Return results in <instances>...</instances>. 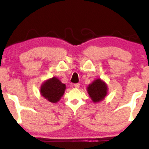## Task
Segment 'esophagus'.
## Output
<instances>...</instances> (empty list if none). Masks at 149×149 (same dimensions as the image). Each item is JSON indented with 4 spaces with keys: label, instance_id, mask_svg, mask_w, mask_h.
I'll return each mask as SVG.
<instances>
[{
    "label": "esophagus",
    "instance_id": "obj_1",
    "mask_svg": "<svg viewBox=\"0 0 149 149\" xmlns=\"http://www.w3.org/2000/svg\"><path fill=\"white\" fill-rule=\"evenodd\" d=\"M74 87L76 88H80V84H79V83H76V84H74Z\"/></svg>",
    "mask_w": 149,
    "mask_h": 149
}]
</instances>
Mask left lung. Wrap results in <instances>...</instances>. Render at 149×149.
Segmentation results:
<instances>
[{
	"instance_id": "obj_1",
	"label": "left lung",
	"mask_w": 149,
	"mask_h": 149,
	"mask_svg": "<svg viewBox=\"0 0 149 149\" xmlns=\"http://www.w3.org/2000/svg\"><path fill=\"white\" fill-rule=\"evenodd\" d=\"M87 90L92 102L96 103L105 98L107 95L108 87L103 80L98 78L88 85Z\"/></svg>"
}]
</instances>
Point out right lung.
<instances>
[{
	"label": "right lung",
	"instance_id": "right-lung-1",
	"mask_svg": "<svg viewBox=\"0 0 149 149\" xmlns=\"http://www.w3.org/2000/svg\"><path fill=\"white\" fill-rule=\"evenodd\" d=\"M66 90V85L56 77L45 80L40 87V94L44 98L52 103L60 100Z\"/></svg>",
	"mask_w": 149,
	"mask_h": 149
}]
</instances>
